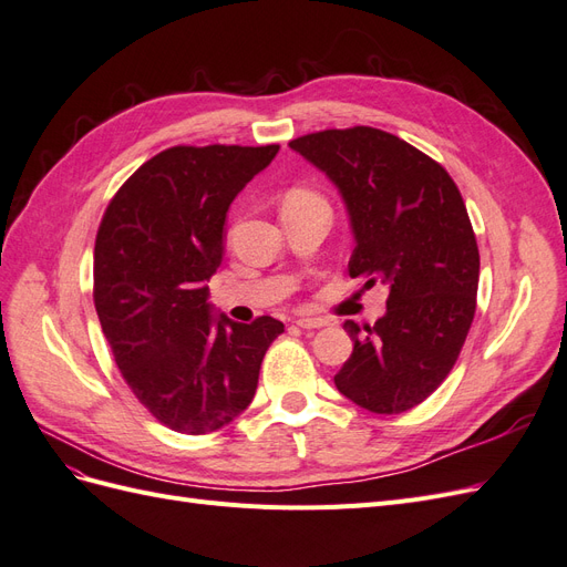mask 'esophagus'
<instances>
[{"label":"esophagus","mask_w":567,"mask_h":567,"mask_svg":"<svg viewBox=\"0 0 567 567\" xmlns=\"http://www.w3.org/2000/svg\"><path fill=\"white\" fill-rule=\"evenodd\" d=\"M296 323L300 326V329H321V326H326L329 321L319 319V317H300Z\"/></svg>","instance_id":"obj_1"}]
</instances>
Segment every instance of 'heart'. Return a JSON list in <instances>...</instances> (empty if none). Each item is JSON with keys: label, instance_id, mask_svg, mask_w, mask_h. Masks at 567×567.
Here are the masks:
<instances>
[{"label": "heart", "instance_id": "b5f03b06", "mask_svg": "<svg viewBox=\"0 0 567 567\" xmlns=\"http://www.w3.org/2000/svg\"><path fill=\"white\" fill-rule=\"evenodd\" d=\"M307 198H319V196H317V194H312V192H307V188H293V192H290V194L286 196V203L307 200Z\"/></svg>", "mask_w": 567, "mask_h": 567}]
</instances>
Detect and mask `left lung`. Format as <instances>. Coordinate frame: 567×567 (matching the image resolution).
I'll return each mask as SVG.
<instances>
[{
	"mask_svg": "<svg viewBox=\"0 0 567 567\" xmlns=\"http://www.w3.org/2000/svg\"><path fill=\"white\" fill-rule=\"evenodd\" d=\"M326 173L354 234L350 277L390 288L385 315L359 329L336 388L373 414H402L440 388L475 317L480 252L447 169L375 127L323 130L288 144Z\"/></svg>",
	"mask_w": 567,
	"mask_h": 567,
	"instance_id": "1",
	"label": "left lung"
}]
</instances>
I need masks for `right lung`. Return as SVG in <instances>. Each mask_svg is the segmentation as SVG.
<instances>
[{
	"mask_svg": "<svg viewBox=\"0 0 567 567\" xmlns=\"http://www.w3.org/2000/svg\"><path fill=\"white\" fill-rule=\"evenodd\" d=\"M269 146H173L117 188L94 244V307L125 383L169 431L205 435L252 402L284 323L213 317L208 281L238 192Z\"/></svg>",
	"mask_w": 567,
	"mask_h": 567,
	"instance_id": "add662e5",
	"label": "right lung"
}]
</instances>
